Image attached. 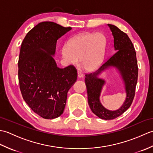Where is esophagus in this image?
Returning <instances> with one entry per match:
<instances>
[{
    "mask_svg": "<svg viewBox=\"0 0 153 153\" xmlns=\"http://www.w3.org/2000/svg\"><path fill=\"white\" fill-rule=\"evenodd\" d=\"M83 74L82 72H81V71H77V77H78L79 78H81V77H83Z\"/></svg>",
    "mask_w": 153,
    "mask_h": 153,
    "instance_id": "34e87169",
    "label": "esophagus"
}]
</instances>
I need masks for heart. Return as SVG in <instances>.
<instances>
[{
  "instance_id": "heart-1",
  "label": "heart",
  "mask_w": 153,
  "mask_h": 153,
  "mask_svg": "<svg viewBox=\"0 0 153 153\" xmlns=\"http://www.w3.org/2000/svg\"><path fill=\"white\" fill-rule=\"evenodd\" d=\"M106 39L102 33L77 35L68 41L61 49L62 56L69 64H80L87 71L97 70L105 56Z\"/></svg>"
}]
</instances>
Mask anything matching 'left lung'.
<instances>
[{
	"label": "left lung",
	"mask_w": 153,
	"mask_h": 153,
	"mask_svg": "<svg viewBox=\"0 0 153 153\" xmlns=\"http://www.w3.org/2000/svg\"><path fill=\"white\" fill-rule=\"evenodd\" d=\"M108 26L113 35L116 53L98 70L86 74L85 83L88 103L91 111L99 118L108 120L122 115L131 106L137 82L138 67L135 48L128 35L116 25L108 24ZM112 68H115L121 75L126 93V98L123 105L116 111L106 109L100 102V93L105 84L104 80L100 78V76L104 71Z\"/></svg>",
	"instance_id": "1"
}]
</instances>
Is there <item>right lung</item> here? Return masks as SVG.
Returning <instances> with one entry per match:
<instances>
[{
    "instance_id": "1",
    "label": "right lung",
    "mask_w": 153,
    "mask_h": 153,
    "mask_svg": "<svg viewBox=\"0 0 153 153\" xmlns=\"http://www.w3.org/2000/svg\"><path fill=\"white\" fill-rule=\"evenodd\" d=\"M71 30L54 22H41L28 32L21 45L18 79L23 99L45 119L62 114L68 91L76 82V68H58L53 58L57 40Z\"/></svg>"
}]
</instances>
